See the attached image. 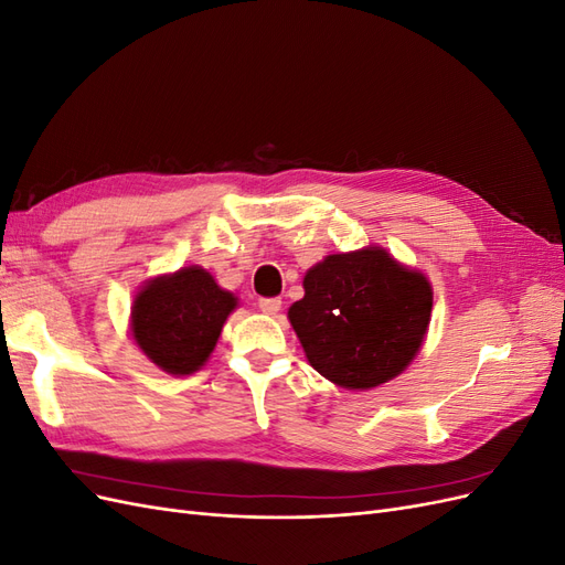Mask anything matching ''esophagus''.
Returning <instances> with one entry per match:
<instances>
[{
  "label": "esophagus",
  "instance_id": "obj_1",
  "mask_svg": "<svg viewBox=\"0 0 565 565\" xmlns=\"http://www.w3.org/2000/svg\"><path fill=\"white\" fill-rule=\"evenodd\" d=\"M259 309L266 316H276L282 309V301L278 297H264V299H259Z\"/></svg>",
  "mask_w": 565,
  "mask_h": 565
}]
</instances>
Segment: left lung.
I'll return each instance as SVG.
<instances>
[{"instance_id": "1", "label": "left lung", "mask_w": 565, "mask_h": 565, "mask_svg": "<svg viewBox=\"0 0 565 565\" xmlns=\"http://www.w3.org/2000/svg\"><path fill=\"white\" fill-rule=\"evenodd\" d=\"M289 322L309 363L344 388H372L417 355L431 318V285L380 247L332 254L303 278Z\"/></svg>"}]
</instances>
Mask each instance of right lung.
<instances>
[{
    "mask_svg": "<svg viewBox=\"0 0 565 565\" xmlns=\"http://www.w3.org/2000/svg\"><path fill=\"white\" fill-rule=\"evenodd\" d=\"M235 297L204 268H181L148 282L134 299L131 330L139 349L169 374H191L207 361Z\"/></svg>",
    "mask_w": 565,
    "mask_h": 565,
    "instance_id": "1",
    "label": "right lung"
}]
</instances>
